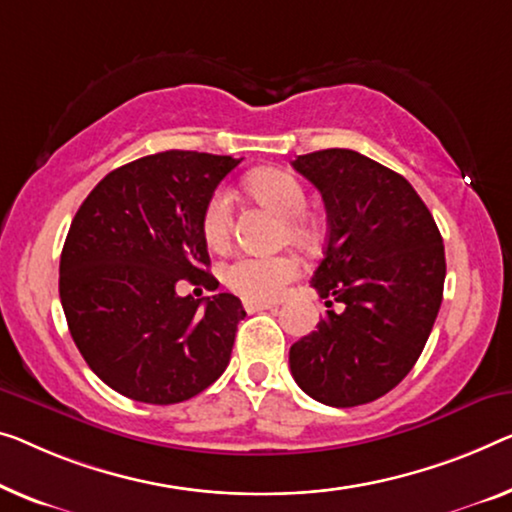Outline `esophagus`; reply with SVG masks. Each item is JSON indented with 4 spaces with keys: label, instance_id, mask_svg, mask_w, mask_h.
Returning a JSON list of instances; mask_svg holds the SVG:
<instances>
[{
    "label": "esophagus",
    "instance_id": "esophagus-1",
    "mask_svg": "<svg viewBox=\"0 0 512 512\" xmlns=\"http://www.w3.org/2000/svg\"><path fill=\"white\" fill-rule=\"evenodd\" d=\"M246 312H259V310H276V303H262V301H243Z\"/></svg>",
    "mask_w": 512,
    "mask_h": 512
}]
</instances>
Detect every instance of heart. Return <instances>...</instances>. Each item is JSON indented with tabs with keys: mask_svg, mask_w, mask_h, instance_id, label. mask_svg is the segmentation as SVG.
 Here are the masks:
<instances>
[{
	"mask_svg": "<svg viewBox=\"0 0 512 512\" xmlns=\"http://www.w3.org/2000/svg\"><path fill=\"white\" fill-rule=\"evenodd\" d=\"M246 186L253 197L278 216L287 218V234L294 243H312L315 230L303 218L308 195L294 174L282 170H259L250 174ZM232 232V195L227 188L213 190L202 211V236L209 248H223ZM299 276V264L289 255H241L225 266L223 278L248 301H271Z\"/></svg>",
	"mask_w": 512,
	"mask_h": 512,
	"instance_id": "heart-1",
	"label": "heart"
}]
</instances>
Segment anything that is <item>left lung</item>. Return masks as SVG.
Returning <instances> with one entry per match:
<instances>
[{"instance_id":"left-lung-1","label":"left lung","mask_w":512,"mask_h":512,"mask_svg":"<svg viewBox=\"0 0 512 512\" xmlns=\"http://www.w3.org/2000/svg\"><path fill=\"white\" fill-rule=\"evenodd\" d=\"M322 193L329 236L312 287L342 303L289 349L310 398L358 407L386 395L421 356L444 296L446 255L430 209L402 174L352 149L296 156Z\"/></svg>"}]
</instances>
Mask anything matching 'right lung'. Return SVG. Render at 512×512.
<instances>
[{"label": "right lung", "mask_w": 512, "mask_h": 512, "mask_svg": "<svg viewBox=\"0 0 512 512\" xmlns=\"http://www.w3.org/2000/svg\"><path fill=\"white\" fill-rule=\"evenodd\" d=\"M239 158L163 151L112 170L75 213L59 262L68 331L98 379L126 398L174 404L230 363L234 294L179 296L181 280L216 289L202 211Z\"/></svg>", "instance_id": "obj_1"}]
</instances>
